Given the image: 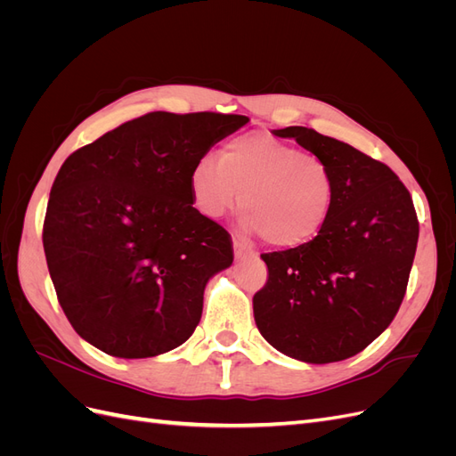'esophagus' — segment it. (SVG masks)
Masks as SVG:
<instances>
[{
  "mask_svg": "<svg viewBox=\"0 0 456 456\" xmlns=\"http://www.w3.org/2000/svg\"><path fill=\"white\" fill-rule=\"evenodd\" d=\"M233 255H236V258H245L251 255V251L247 249V247L243 243H240L238 240H233Z\"/></svg>",
  "mask_w": 456,
  "mask_h": 456,
  "instance_id": "obj_1",
  "label": "esophagus"
}]
</instances>
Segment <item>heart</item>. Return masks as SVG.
Here are the masks:
<instances>
[{
    "label": "heart",
    "instance_id": "obj_1",
    "mask_svg": "<svg viewBox=\"0 0 456 456\" xmlns=\"http://www.w3.org/2000/svg\"><path fill=\"white\" fill-rule=\"evenodd\" d=\"M198 211L220 218L240 205L243 230L273 247H298L333 213L337 186L329 163L268 133L238 136L218 159L201 158L190 175Z\"/></svg>",
    "mask_w": 456,
    "mask_h": 456
}]
</instances>
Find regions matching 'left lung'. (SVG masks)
I'll list each match as a JSON object with an SVG mask.
<instances>
[{
  "label": "left lung",
  "instance_id": "obj_1",
  "mask_svg": "<svg viewBox=\"0 0 456 456\" xmlns=\"http://www.w3.org/2000/svg\"><path fill=\"white\" fill-rule=\"evenodd\" d=\"M275 134L329 163L337 198L312 241L260 255L268 281L253 297L255 322L275 350L298 362L348 360L402 306L419 241L415 205L388 165L354 146L308 127Z\"/></svg>",
  "mask_w": 456,
  "mask_h": 456
}]
</instances>
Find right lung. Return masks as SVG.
I'll use <instances>...</instances> for the list:
<instances>
[{"instance_id": "right-lung-1", "label": "right lung", "mask_w": 456, "mask_h": 456, "mask_svg": "<svg viewBox=\"0 0 456 456\" xmlns=\"http://www.w3.org/2000/svg\"><path fill=\"white\" fill-rule=\"evenodd\" d=\"M247 121L151 112L62 163L44 249L68 322L94 348L141 360L194 333L205 285L232 265L233 249L228 232L194 207L190 175Z\"/></svg>"}]
</instances>
